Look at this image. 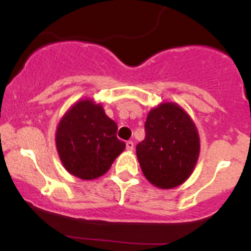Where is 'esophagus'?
<instances>
[{"label": "esophagus", "mask_w": 251, "mask_h": 251, "mask_svg": "<svg viewBox=\"0 0 251 251\" xmlns=\"http://www.w3.org/2000/svg\"><path fill=\"white\" fill-rule=\"evenodd\" d=\"M133 148H134L133 142H131V140L126 142V150H127V151H132V150H133Z\"/></svg>", "instance_id": "34e87169"}]
</instances>
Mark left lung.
<instances>
[{"label": "left lung", "mask_w": 251, "mask_h": 251, "mask_svg": "<svg viewBox=\"0 0 251 251\" xmlns=\"http://www.w3.org/2000/svg\"><path fill=\"white\" fill-rule=\"evenodd\" d=\"M144 176L158 188L172 189L191 175L200 138L190 117L176 103H162L150 111L145 139L135 148Z\"/></svg>", "instance_id": "obj_1"}]
</instances>
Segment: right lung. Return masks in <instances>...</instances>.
I'll return each mask as SVG.
<instances>
[{"label": "right lung", "instance_id": "obj_1", "mask_svg": "<svg viewBox=\"0 0 251 251\" xmlns=\"http://www.w3.org/2000/svg\"><path fill=\"white\" fill-rule=\"evenodd\" d=\"M118 126L91 100L76 102L56 131V148L66 170L81 179H94L111 168L125 149Z\"/></svg>", "mask_w": 251, "mask_h": 251}]
</instances>
